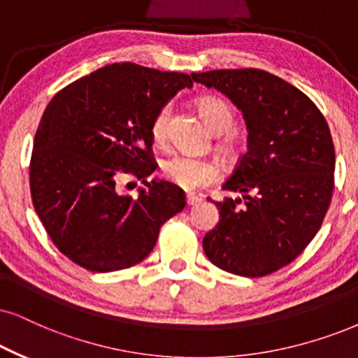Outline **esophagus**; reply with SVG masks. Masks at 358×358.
I'll use <instances>...</instances> for the list:
<instances>
[{"label": "esophagus", "mask_w": 358, "mask_h": 358, "mask_svg": "<svg viewBox=\"0 0 358 358\" xmlns=\"http://www.w3.org/2000/svg\"><path fill=\"white\" fill-rule=\"evenodd\" d=\"M203 198L200 196V194H187V205L188 206H193V205H198V203H201Z\"/></svg>", "instance_id": "1"}]
</instances>
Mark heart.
Here are the masks:
<instances>
[{"instance_id":"1","label":"heart","mask_w":358,"mask_h":358,"mask_svg":"<svg viewBox=\"0 0 358 358\" xmlns=\"http://www.w3.org/2000/svg\"><path fill=\"white\" fill-rule=\"evenodd\" d=\"M198 112H200L203 122L213 134H226L234 127L233 107L223 99L215 96L201 97L196 102ZM170 114L171 107L166 103L157 112L150 125V135L157 145H165L169 142L170 134ZM220 150L228 157H234L239 150V140L233 134H226L218 143ZM162 175L170 183L176 187L192 192L206 185L215 183L221 176V169L215 160L210 158H198L183 155V153H173L162 162Z\"/></svg>"}]
</instances>
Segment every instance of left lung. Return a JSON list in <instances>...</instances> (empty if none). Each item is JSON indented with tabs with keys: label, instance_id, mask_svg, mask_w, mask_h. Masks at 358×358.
<instances>
[{
	"label": "left lung",
	"instance_id": "1",
	"mask_svg": "<svg viewBox=\"0 0 358 358\" xmlns=\"http://www.w3.org/2000/svg\"><path fill=\"white\" fill-rule=\"evenodd\" d=\"M192 78L231 99L250 132L248 150L223 185L241 196L213 201L221 218L203 250L231 274H273L306 250L330 206L336 150L327 122L304 92L266 71Z\"/></svg>",
	"mask_w": 358,
	"mask_h": 358
}]
</instances>
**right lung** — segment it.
<instances>
[{
    "label": "right lung",
    "instance_id": "right-lung-1",
    "mask_svg": "<svg viewBox=\"0 0 358 358\" xmlns=\"http://www.w3.org/2000/svg\"><path fill=\"white\" fill-rule=\"evenodd\" d=\"M192 85L182 72L115 62L66 85L48 103L31 153V198L49 238L76 264L92 273L135 266L187 205L176 185L148 182L158 166L150 125ZM124 176L149 189L137 199L122 194Z\"/></svg>",
    "mask_w": 358,
    "mask_h": 358
}]
</instances>
